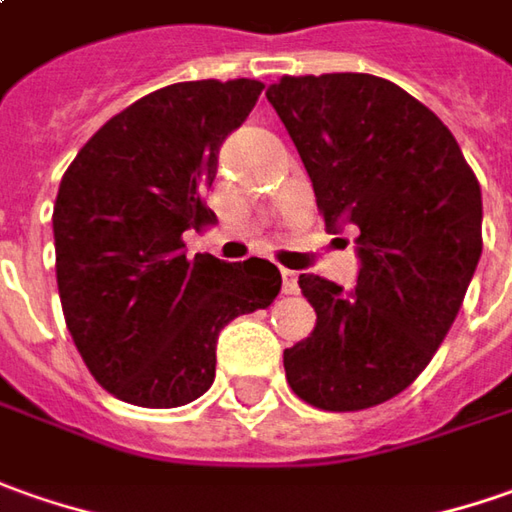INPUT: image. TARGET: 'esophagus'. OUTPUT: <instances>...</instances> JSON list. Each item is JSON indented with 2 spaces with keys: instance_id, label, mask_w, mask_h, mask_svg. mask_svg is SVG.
<instances>
[{
  "instance_id": "34e87169",
  "label": "esophagus",
  "mask_w": 512,
  "mask_h": 512,
  "mask_svg": "<svg viewBox=\"0 0 512 512\" xmlns=\"http://www.w3.org/2000/svg\"><path fill=\"white\" fill-rule=\"evenodd\" d=\"M280 277H283V294H297V274L289 272V269H283Z\"/></svg>"
}]
</instances>
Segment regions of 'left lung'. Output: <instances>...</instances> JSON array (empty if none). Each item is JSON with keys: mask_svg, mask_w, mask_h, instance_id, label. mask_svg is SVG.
Returning a JSON list of instances; mask_svg holds the SVG:
<instances>
[{"mask_svg": "<svg viewBox=\"0 0 512 512\" xmlns=\"http://www.w3.org/2000/svg\"><path fill=\"white\" fill-rule=\"evenodd\" d=\"M266 98L328 232L360 229L351 294L317 274L297 280L317 326L283 351L286 379L314 408L365 411L425 371L462 309L482 255V189L453 133L394 81L283 76Z\"/></svg>", "mask_w": 512, "mask_h": 512, "instance_id": "obj_1", "label": "left lung"}]
</instances>
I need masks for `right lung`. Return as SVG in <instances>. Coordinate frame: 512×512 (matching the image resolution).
Returning <instances> with one entry per match:
<instances>
[{"label":"right lung","instance_id":"add662e5","mask_svg":"<svg viewBox=\"0 0 512 512\" xmlns=\"http://www.w3.org/2000/svg\"><path fill=\"white\" fill-rule=\"evenodd\" d=\"M255 79L181 81L138 98L64 172L56 283L67 331L96 382L141 408H178L215 382L226 323L269 309V260L184 255V232L215 221L203 192L218 150L252 113Z\"/></svg>","mask_w":512,"mask_h":512}]
</instances>
